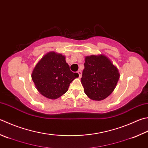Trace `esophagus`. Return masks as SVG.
<instances>
[{
  "label": "esophagus",
  "mask_w": 148,
  "mask_h": 148,
  "mask_svg": "<svg viewBox=\"0 0 148 148\" xmlns=\"http://www.w3.org/2000/svg\"><path fill=\"white\" fill-rule=\"evenodd\" d=\"M77 73H78V74H79V78L81 77V76H82V71H80V70H79V71H77Z\"/></svg>",
  "instance_id": "1"
}]
</instances>
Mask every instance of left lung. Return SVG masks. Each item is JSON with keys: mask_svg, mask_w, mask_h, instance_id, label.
Returning a JSON list of instances; mask_svg holds the SVG:
<instances>
[{"mask_svg": "<svg viewBox=\"0 0 148 148\" xmlns=\"http://www.w3.org/2000/svg\"><path fill=\"white\" fill-rule=\"evenodd\" d=\"M120 77L118 69L104 55L85 57L81 83L86 95L93 100H102L112 93Z\"/></svg>", "mask_w": 148, "mask_h": 148, "instance_id": "8db88e82", "label": "left lung"}]
</instances>
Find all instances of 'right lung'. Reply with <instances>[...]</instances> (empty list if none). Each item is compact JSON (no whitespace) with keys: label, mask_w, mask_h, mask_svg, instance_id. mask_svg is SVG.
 Segmentation results:
<instances>
[{"label":"right lung","mask_w":148,"mask_h":148,"mask_svg":"<svg viewBox=\"0 0 148 148\" xmlns=\"http://www.w3.org/2000/svg\"><path fill=\"white\" fill-rule=\"evenodd\" d=\"M77 77L79 74L70 70L65 56L54 51L44 55L32 74L38 92L49 99H57L64 94Z\"/></svg>","instance_id":"add662e5"}]
</instances>
